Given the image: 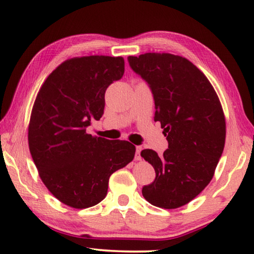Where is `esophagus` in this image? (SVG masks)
Masks as SVG:
<instances>
[{"instance_id":"obj_1","label":"esophagus","mask_w":254,"mask_h":254,"mask_svg":"<svg viewBox=\"0 0 254 254\" xmlns=\"http://www.w3.org/2000/svg\"><path fill=\"white\" fill-rule=\"evenodd\" d=\"M141 150L142 148L140 145H136L135 147V160H141Z\"/></svg>"}]
</instances>
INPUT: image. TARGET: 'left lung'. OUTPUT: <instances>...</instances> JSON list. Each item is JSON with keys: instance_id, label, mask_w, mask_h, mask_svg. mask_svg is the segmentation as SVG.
Segmentation results:
<instances>
[{"instance_id": "1", "label": "left lung", "mask_w": 254, "mask_h": 254, "mask_svg": "<svg viewBox=\"0 0 254 254\" xmlns=\"http://www.w3.org/2000/svg\"><path fill=\"white\" fill-rule=\"evenodd\" d=\"M127 62L151 89L154 121L168 141L162 156L141 151L156 171L142 195L157 207L178 208L207 186L223 153L226 130L220 100L203 72L180 56L148 53Z\"/></svg>"}]
</instances>
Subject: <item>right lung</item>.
Instances as JSON below:
<instances>
[{
    "label": "right lung",
    "mask_w": 254,
    "mask_h": 254,
    "mask_svg": "<svg viewBox=\"0 0 254 254\" xmlns=\"http://www.w3.org/2000/svg\"><path fill=\"white\" fill-rule=\"evenodd\" d=\"M123 74L122 57L71 58L51 72L37 95L28 130L30 152L48 190L70 207L102 201L111 175L134 158L128 141L86 132L104 113L107 87Z\"/></svg>",
    "instance_id": "add662e5"
}]
</instances>
